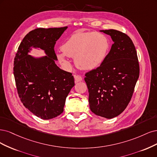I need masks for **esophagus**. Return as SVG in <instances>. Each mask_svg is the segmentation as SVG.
<instances>
[{"label": "esophagus", "mask_w": 157, "mask_h": 157, "mask_svg": "<svg viewBox=\"0 0 157 157\" xmlns=\"http://www.w3.org/2000/svg\"><path fill=\"white\" fill-rule=\"evenodd\" d=\"M74 79H75V83H78L82 81V77L79 75H74Z\"/></svg>", "instance_id": "obj_1"}]
</instances>
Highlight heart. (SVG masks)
<instances>
[{
	"instance_id": "obj_1",
	"label": "heart",
	"mask_w": 157,
	"mask_h": 157,
	"mask_svg": "<svg viewBox=\"0 0 157 157\" xmlns=\"http://www.w3.org/2000/svg\"><path fill=\"white\" fill-rule=\"evenodd\" d=\"M109 42L104 34L95 33H78L70 36L62 45L63 53L57 56L60 62L68 64L66 55L74 57L75 64L83 70H90L98 68L107 57Z\"/></svg>"
}]
</instances>
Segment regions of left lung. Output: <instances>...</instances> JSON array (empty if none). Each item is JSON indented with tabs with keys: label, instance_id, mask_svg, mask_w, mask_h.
I'll list each match as a JSON object with an SVG mask.
<instances>
[{
	"label": "left lung",
	"instance_id": "left-lung-1",
	"mask_svg": "<svg viewBox=\"0 0 157 157\" xmlns=\"http://www.w3.org/2000/svg\"><path fill=\"white\" fill-rule=\"evenodd\" d=\"M113 44L103 63L85 74L90 109L95 115L112 119L121 114L132 98L140 75L137 52L127 34L117 30L100 31Z\"/></svg>",
	"mask_w": 157,
	"mask_h": 157
}]
</instances>
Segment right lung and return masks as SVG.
Here are the masks:
<instances>
[{
	"instance_id": "right-lung-1",
	"label": "right lung",
	"mask_w": 157,
	"mask_h": 157,
	"mask_svg": "<svg viewBox=\"0 0 157 157\" xmlns=\"http://www.w3.org/2000/svg\"><path fill=\"white\" fill-rule=\"evenodd\" d=\"M67 27L38 28L30 31L20 44L14 58L13 75L19 97L24 106L42 119H51L63 112L70 90L72 74L60 69L54 46ZM31 47L44 50L47 56L39 59L28 55Z\"/></svg>"
}]
</instances>
